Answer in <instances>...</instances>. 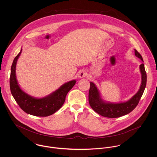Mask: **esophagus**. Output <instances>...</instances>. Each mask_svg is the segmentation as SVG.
<instances>
[{
  "label": "esophagus",
  "mask_w": 157,
  "mask_h": 157,
  "mask_svg": "<svg viewBox=\"0 0 157 157\" xmlns=\"http://www.w3.org/2000/svg\"><path fill=\"white\" fill-rule=\"evenodd\" d=\"M86 76V72H85L83 71L80 72L78 74V77H80V78H83Z\"/></svg>",
  "instance_id": "1"
}]
</instances>
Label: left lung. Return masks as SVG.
Returning a JSON list of instances; mask_svg holds the SVG:
<instances>
[{
	"mask_svg": "<svg viewBox=\"0 0 157 157\" xmlns=\"http://www.w3.org/2000/svg\"><path fill=\"white\" fill-rule=\"evenodd\" d=\"M135 55L143 62L141 54L135 49ZM141 73V84L140 90L130 100L126 102L111 103L105 102L100 97L98 90L92 82H90L89 103L92 109L103 117L117 118L132 111L138 105L146 86L147 75L143 63L140 65Z\"/></svg>",
	"mask_w": 157,
	"mask_h": 157,
	"instance_id": "obj_1",
	"label": "left lung"
}]
</instances>
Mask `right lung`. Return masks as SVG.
Segmentation results:
<instances>
[{
  "label": "right lung",
  "mask_w": 157,
  "mask_h": 157,
  "mask_svg": "<svg viewBox=\"0 0 157 157\" xmlns=\"http://www.w3.org/2000/svg\"><path fill=\"white\" fill-rule=\"evenodd\" d=\"M21 52L22 49L14 58L11 69L10 86L12 95L24 112L37 117L51 115L62 106L67 92L72 88L76 81L74 80L63 84L59 89L42 98L29 95L21 89L16 76V63Z\"/></svg>",
  "instance_id": "1"
}]
</instances>
